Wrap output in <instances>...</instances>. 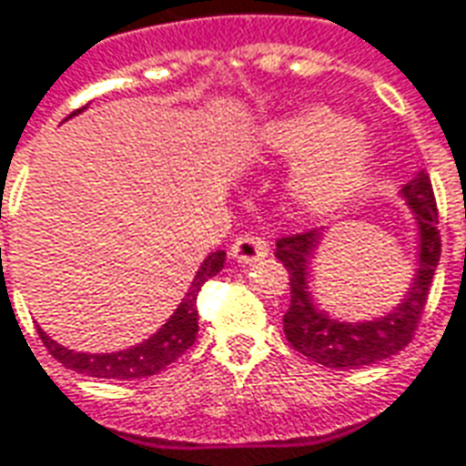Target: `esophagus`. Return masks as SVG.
Listing matches in <instances>:
<instances>
[{
    "label": "esophagus",
    "instance_id": "obj_1",
    "mask_svg": "<svg viewBox=\"0 0 466 466\" xmlns=\"http://www.w3.org/2000/svg\"><path fill=\"white\" fill-rule=\"evenodd\" d=\"M268 240L263 238L260 233H243L238 238L233 240V246H230V258L238 260V263H256L263 256H268Z\"/></svg>",
    "mask_w": 466,
    "mask_h": 466
}]
</instances>
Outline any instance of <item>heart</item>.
<instances>
[{"label":"heart","instance_id":"heart-1","mask_svg":"<svg viewBox=\"0 0 466 466\" xmlns=\"http://www.w3.org/2000/svg\"><path fill=\"white\" fill-rule=\"evenodd\" d=\"M270 143L291 160H306L296 175L293 196L309 213H329L344 206L364 183L371 160L366 135L346 127L344 117L323 107L276 125Z\"/></svg>","mask_w":466,"mask_h":466}]
</instances>
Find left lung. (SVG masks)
I'll return each mask as SVG.
<instances>
[{
	"instance_id": "8db88e82",
	"label": "left lung",
	"mask_w": 466,
	"mask_h": 466,
	"mask_svg": "<svg viewBox=\"0 0 466 466\" xmlns=\"http://www.w3.org/2000/svg\"><path fill=\"white\" fill-rule=\"evenodd\" d=\"M404 196L417 213L419 240H421L419 270L404 303H399L397 311L379 321L339 323L316 311L306 286V270H309L306 263L319 243V233L301 230L279 238L276 258L289 270V280H291V303L289 311L283 313V331L289 344L299 354L329 369H361L394 356L414 339L441 256V236H439L437 198L429 175L419 173V177L404 187Z\"/></svg>"
}]
</instances>
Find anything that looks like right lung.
<instances>
[{"instance_id":"1","label":"right lung","mask_w":466,"mask_h":466,"mask_svg":"<svg viewBox=\"0 0 466 466\" xmlns=\"http://www.w3.org/2000/svg\"><path fill=\"white\" fill-rule=\"evenodd\" d=\"M75 110L72 115L82 112ZM69 115V117H72ZM226 263V253L216 250L210 253L203 266L198 270L196 280L190 286V291L186 293L183 303L177 306V311L167 319L163 329L153 333L147 341L133 346L127 351H117V354H77V351H67L62 349L57 341H52L47 333L37 329L42 344L47 346V351L59 364H65L77 374L95 376V379H145V376L160 374L165 366H170L177 361L180 356L186 354L190 346L196 344L198 339V291L208 279H213L218 270L223 268Z\"/></svg>"}]
</instances>
